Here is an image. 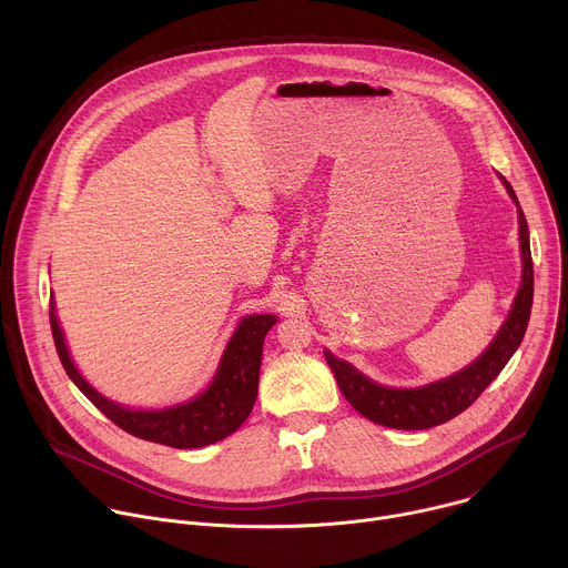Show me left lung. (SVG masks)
Segmentation results:
<instances>
[{
	"label": "left lung",
	"instance_id": "obj_1",
	"mask_svg": "<svg viewBox=\"0 0 568 568\" xmlns=\"http://www.w3.org/2000/svg\"><path fill=\"white\" fill-rule=\"evenodd\" d=\"M504 184L510 197L517 202L513 186L506 180ZM519 240H521V258H524V278H521L519 294L515 298L513 312L506 318L504 328L493 342V346L465 371L420 388H386L366 379L351 364L333 357L326 351V362L333 368L344 397L353 404L355 412H359L364 418L377 425L393 427V429H429L463 414L469 404L490 386V382L504 371L508 359L519 348L528 328L530 307H532V285H535L532 256H530L528 224L521 209H519Z\"/></svg>",
	"mask_w": 568,
	"mask_h": 568
}]
</instances>
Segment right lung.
<instances>
[{"mask_svg":"<svg viewBox=\"0 0 568 568\" xmlns=\"http://www.w3.org/2000/svg\"><path fill=\"white\" fill-rule=\"evenodd\" d=\"M49 321L55 351L67 375L101 414H105L116 427L141 440L159 443L175 449H193L226 438L252 414L258 395L263 342L267 331L276 323V316L256 314L242 318L222 355L217 375L211 382V386L195 399L178 404V407L164 412L123 409L119 404L97 393L83 377H80V373L69 359L64 337L58 326L53 301L49 303Z\"/></svg>","mask_w":568,"mask_h":568,"instance_id":"add662e5","label":"right lung"}]
</instances>
